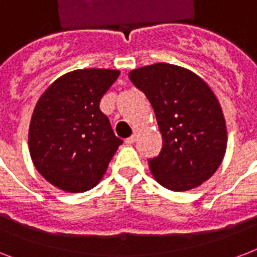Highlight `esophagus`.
<instances>
[{
    "label": "esophagus",
    "instance_id": "34e87169",
    "mask_svg": "<svg viewBox=\"0 0 257 257\" xmlns=\"http://www.w3.org/2000/svg\"><path fill=\"white\" fill-rule=\"evenodd\" d=\"M135 141H136V135H132V136L128 137V139L125 140V143H126V144H128V145H132L133 143H135Z\"/></svg>",
    "mask_w": 257,
    "mask_h": 257
}]
</instances>
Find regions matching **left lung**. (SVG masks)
I'll return each instance as SVG.
<instances>
[{
	"instance_id": "1",
	"label": "left lung",
	"mask_w": 257,
	"mask_h": 257,
	"mask_svg": "<svg viewBox=\"0 0 257 257\" xmlns=\"http://www.w3.org/2000/svg\"><path fill=\"white\" fill-rule=\"evenodd\" d=\"M131 81L144 92L156 114L163 148L149 167L171 191H188L219 168L227 148V128L217 98L189 70L155 64L132 70Z\"/></svg>"
}]
</instances>
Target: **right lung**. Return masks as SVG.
<instances>
[{
	"label": "right lung",
	"mask_w": 257,
	"mask_h": 257,
	"mask_svg": "<svg viewBox=\"0 0 257 257\" xmlns=\"http://www.w3.org/2000/svg\"><path fill=\"white\" fill-rule=\"evenodd\" d=\"M118 70H74L40 97L29 128V151L42 177L65 192L96 187L122 140L113 133L100 101Z\"/></svg>",
	"instance_id": "obj_1"
}]
</instances>
